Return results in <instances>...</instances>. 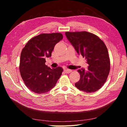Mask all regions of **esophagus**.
Masks as SVG:
<instances>
[{"mask_svg": "<svg viewBox=\"0 0 127 127\" xmlns=\"http://www.w3.org/2000/svg\"><path fill=\"white\" fill-rule=\"evenodd\" d=\"M64 71L67 73V74H69V73H70L72 71V70L71 69H67V68H65L64 69Z\"/></svg>", "mask_w": 127, "mask_h": 127, "instance_id": "obj_1", "label": "esophagus"}]
</instances>
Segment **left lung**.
I'll list each match as a JSON object with an SVG mask.
<instances>
[{
    "label": "left lung",
    "instance_id": "left-lung-1",
    "mask_svg": "<svg viewBox=\"0 0 127 127\" xmlns=\"http://www.w3.org/2000/svg\"><path fill=\"white\" fill-rule=\"evenodd\" d=\"M65 34L78 54L85 57L88 64L87 70H78L80 78L75 86L86 93L97 91L106 82L110 69L105 44L97 36L88 32H67Z\"/></svg>",
    "mask_w": 127,
    "mask_h": 127
}]
</instances>
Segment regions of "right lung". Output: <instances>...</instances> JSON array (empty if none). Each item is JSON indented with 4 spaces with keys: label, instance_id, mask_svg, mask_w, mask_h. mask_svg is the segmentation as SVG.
<instances>
[{
    "label": "right lung",
    "instance_id": "add662e5",
    "mask_svg": "<svg viewBox=\"0 0 127 127\" xmlns=\"http://www.w3.org/2000/svg\"><path fill=\"white\" fill-rule=\"evenodd\" d=\"M63 39L60 33H43L32 38L23 49L20 71L23 81L34 93H47L54 87L63 69L50 68L45 65V58L51 57L55 45Z\"/></svg>",
    "mask_w": 127,
    "mask_h": 127
}]
</instances>
